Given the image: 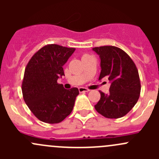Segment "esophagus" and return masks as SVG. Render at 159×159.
<instances>
[{
    "label": "esophagus",
    "instance_id": "1",
    "mask_svg": "<svg viewBox=\"0 0 159 159\" xmlns=\"http://www.w3.org/2000/svg\"><path fill=\"white\" fill-rule=\"evenodd\" d=\"M79 92H88V91H89L90 90L89 89H87V88H84V87H80L79 89Z\"/></svg>",
    "mask_w": 159,
    "mask_h": 159
}]
</instances>
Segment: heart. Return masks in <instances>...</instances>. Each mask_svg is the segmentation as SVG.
<instances>
[{"label": "heart", "instance_id": "b5f03b06", "mask_svg": "<svg viewBox=\"0 0 159 159\" xmlns=\"http://www.w3.org/2000/svg\"><path fill=\"white\" fill-rule=\"evenodd\" d=\"M84 56H86V55H84Z\"/></svg>", "mask_w": 159, "mask_h": 159}]
</instances>
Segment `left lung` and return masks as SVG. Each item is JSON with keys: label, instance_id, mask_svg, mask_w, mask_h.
Listing matches in <instances>:
<instances>
[{"label": "left lung", "instance_id": "8db88e82", "mask_svg": "<svg viewBox=\"0 0 159 159\" xmlns=\"http://www.w3.org/2000/svg\"><path fill=\"white\" fill-rule=\"evenodd\" d=\"M93 51L101 58L99 80L106 77L111 83L108 94L100 91L101 98L94 108L105 118H121L132 109L140 96L137 67L129 54L118 47L102 46Z\"/></svg>", "mask_w": 159, "mask_h": 159}]
</instances>
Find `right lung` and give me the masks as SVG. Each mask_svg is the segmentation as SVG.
Masks as SVG:
<instances>
[{"label": "right lung", "instance_id": "1", "mask_svg": "<svg viewBox=\"0 0 159 159\" xmlns=\"http://www.w3.org/2000/svg\"><path fill=\"white\" fill-rule=\"evenodd\" d=\"M75 51L74 48L47 44L32 56L25 68L21 85L24 100L43 122H61L73 110L78 89H65L57 78L65 75L63 65Z\"/></svg>", "mask_w": 159, "mask_h": 159}]
</instances>
